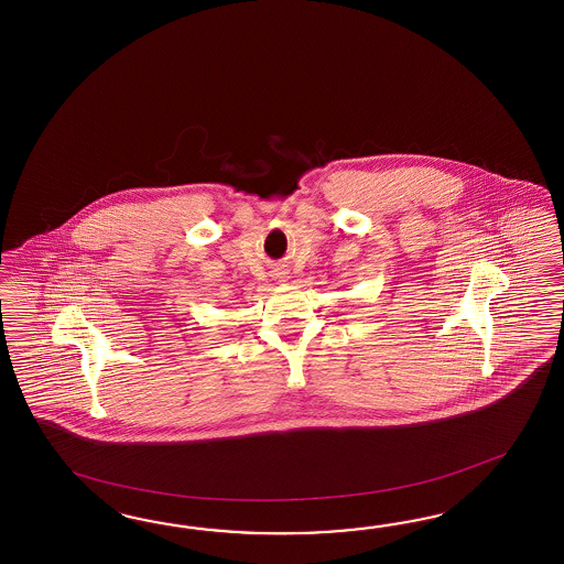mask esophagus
Masks as SVG:
<instances>
[{
	"label": "esophagus",
	"mask_w": 564,
	"mask_h": 564,
	"mask_svg": "<svg viewBox=\"0 0 564 564\" xmlns=\"http://www.w3.org/2000/svg\"><path fill=\"white\" fill-rule=\"evenodd\" d=\"M283 274V281H285V279H288V276H285V273H281Z\"/></svg>",
	"instance_id": "obj_1"
}]
</instances>
